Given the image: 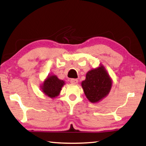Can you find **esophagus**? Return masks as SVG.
I'll use <instances>...</instances> for the list:
<instances>
[{
    "label": "esophagus",
    "instance_id": "esophagus-1",
    "mask_svg": "<svg viewBox=\"0 0 146 146\" xmlns=\"http://www.w3.org/2000/svg\"><path fill=\"white\" fill-rule=\"evenodd\" d=\"M78 80L77 79H74V78H72L70 80V82L71 83H72V84H76V83H78Z\"/></svg>",
    "mask_w": 146,
    "mask_h": 146
}]
</instances>
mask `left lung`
Returning <instances> with one entry per match:
<instances>
[{
    "label": "left lung",
    "mask_w": 146,
    "mask_h": 146,
    "mask_svg": "<svg viewBox=\"0 0 146 146\" xmlns=\"http://www.w3.org/2000/svg\"><path fill=\"white\" fill-rule=\"evenodd\" d=\"M86 98L96 103L108 94L111 87V80L103 66L92 70L86 73V79L82 83Z\"/></svg>",
    "instance_id": "left-lung-1"
}]
</instances>
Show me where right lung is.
<instances>
[{
  "instance_id": "add662e5",
  "label": "right lung",
  "mask_w": 146,
  "mask_h": 146,
  "mask_svg": "<svg viewBox=\"0 0 146 146\" xmlns=\"http://www.w3.org/2000/svg\"><path fill=\"white\" fill-rule=\"evenodd\" d=\"M64 82L58 78L55 75H51L46 79L42 85V92L50 98H54L60 94Z\"/></svg>"
}]
</instances>
